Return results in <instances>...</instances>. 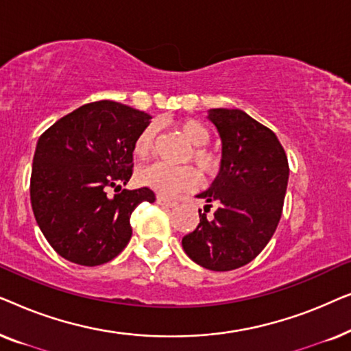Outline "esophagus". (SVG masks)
I'll use <instances>...</instances> for the list:
<instances>
[{
    "label": "esophagus",
    "mask_w": 351,
    "mask_h": 351,
    "mask_svg": "<svg viewBox=\"0 0 351 351\" xmlns=\"http://www.w3.org/2000/svg\"><path fill=\"white\" fill-rule=\"evenodd\" d=\"M156 203L161 204V206H165V208H176V206L179 204L176 199L166 198V196H162V195H158L156 196Z\"/></svg>",
    "instance_id": "obj_1"
}]
</instances>
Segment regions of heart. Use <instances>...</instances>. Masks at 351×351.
I'll return each instance as SVG.
<instances>
[{
  "label": "heart",
  "instance_id": "heart-1",
  "mask_svg": "<svg viewBox=\"0 0 351 351\" xmlns=\"http://www.w3.org/2000/svg\"><path fill=\"white\" fill-rule=\"evenodd\" d=\"M177 129L184 134V137L189 141L193 148L186 155V161H193L198 167L199 174L203 179H213L219 172L220 160L213 150L206 147V143L210 141V132L198 119L186 118L177 121ZM158 126L155 123L147 124L145 128L138 132L134 142V155L138 160H147L153 153L156 142ZM137 182L147 189H152L161 195H176L182 190H189L198 182V172L190 166L172 167L167 165H156L142 167L137 172Z\"/></svg>",
  "mask_w": 351,
  "mask_h": 351
}]
</instances>
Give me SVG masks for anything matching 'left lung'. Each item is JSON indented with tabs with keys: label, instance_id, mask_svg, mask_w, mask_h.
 Returning a JSON list of instances; mask_svg holds the SVG:
<instances>
[{
	"label": "left lung",
	"instance_id": "left-lung-1",
	"mask_svg": "<svg viewBox=\"0 0 351 351\" xmlns=\"http://www.w3.org/2000/svg\"><path fill=\"white\" fill-rule=\"evenodd\" d=\"M209 119L222 138V166L199 209V223L182 238L186 256L213 271H230L254 261L280 223L289 179L282 145L241 110L213 108ZM213 202L218 209L207 217Z\"/></svg>",
	"mask_w": 351,
	"mask_h": 351
}]
</instances>
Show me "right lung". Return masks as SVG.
I'll use <instances>...</instances> for the list:
<instances>
[{
	"label": "right lung",
	"instance_id": "add662e5",
	"mask_svg": "<svg viewBox=\"0 0 351 351\" xmlns=\"http://www.w3.org/2000/svg\"><path fill=\"white\" fill-rule=\"evenodd\" d=\"M152 117L100 100L65 114L38 138L33 156V214L52 249L84 267L107 263L128 246L131 214L153 190H121L132 176L134 142ZM110 188L114 197L106 193Z\"/></svg>",
	"mask_w": 351,
	"mask_h": 351
}]
</instances>
